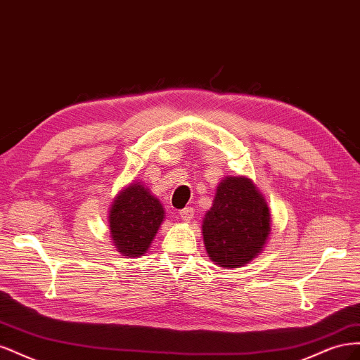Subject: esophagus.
<instances>
[{"instance_id":"1","label":"esophagus","mask_w":360,"mask_h":360,"mask_svg":"<svg viewBox=\"0 0 360 360\" xmlns=\"http://www.w3.org/2000/svg\"><path fill=\"white\" fill-rule=\"evenodd\" d=\"M180 219H183L184 222H191L192 217H193V209L192 207H186V209H183L179 212Z\"/></svg>"}]
</instances>
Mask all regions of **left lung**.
<instances>
[{"label": "left lung", "instance_id": "8db88e82", "mask_svg": "<svg viewBox=\"0 0 360 360\" xmlns=\"http://www.w3.org/2000/svg\"><path fill=\"white\" fill-rule=\"evenodd\" d=\"M270 233L269 207L246 177H226L202 222L204 245L217 266L242 267L255 258Z\"/></svg>", "mask_w": 360, "mask_h": 360}]
</instances>
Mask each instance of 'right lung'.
<instances>
[{
  "label": "right lung",
  "mask_w": 360,
  "mask_h": 360,
  "mask_svg": "<svg viewBox=\"0 0 360 360\" xmlns=\"http://www.w3.org/2000/svg\"><path fill=\"white\" fill-rule=\"evenodd\" d=\"M163 221V209L143 184H130L114 200L110 212L112 240L126 257H139L148 249Z\"/></svg>",
  "instance_id": "obj_1"
}]
</instances>
